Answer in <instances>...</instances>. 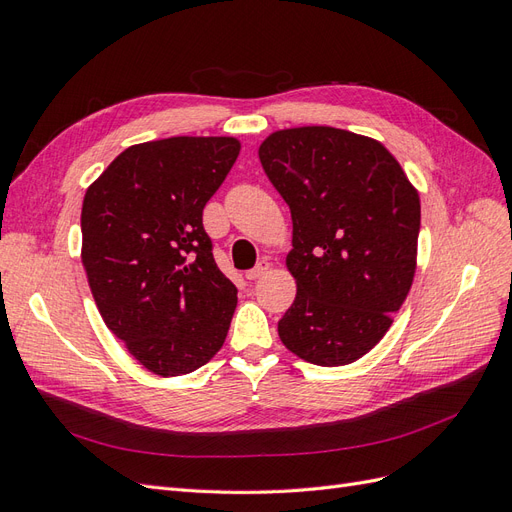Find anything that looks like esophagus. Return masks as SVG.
Segmentation results:
<instances>
[{
    "mask_svg": "<svg viewBox=\"0 0 512 512\" xmlns=\"http://www.w3.org/2000/svg\"><path fill=\"white\" fill-rule=\"evenodd\" d=\"M269 269H271V262L267 258H262L254 269L245 271V277H247V280H260V277H265L269 273Z\"/></svg>",
    "mask_w": 512,
    "mask_h": 512,
    "instance_id": "obj_1",
    "label": "esophagus"
}]
</instances>
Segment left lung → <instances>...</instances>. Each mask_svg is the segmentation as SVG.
Here are the masks:
<instances>
[{
	"mask_svg": "<svg viewBox=\"0 0 512 512\" xmlns=\"http://www.w3.org/2000/svg\"><path fill=\"white\" fill-rule=\"evenodd\" d=\"M258 156L292 218L297 297L277 322L282 344L322 367L359 361L410 292L421 198L389 149L348 130H277Z\"/></svg>",
	"mask_w": 512,
	"mask_h": 512,
	"instance_id": "1",
	"label": "left lung"
}]
</instances>
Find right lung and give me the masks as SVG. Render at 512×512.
Instances as JSON below:
<instances>
[{
  "instance_id": "add662e5",
  "label": "right lung",
  "mask_w": 512,
  "mask_h": 512,
  "mask_svg": "<svg viewBox=\"0 0 512 512\" xmlns=\"http://www.w3.org/2000/svg\"><path fill=\"white\" fill-rule=\"evenodd\" d=\"M241 151L235 136H173L121 151L89 185L81 260L104 324L162 378L222 348L237 288L218 269L203 209Z\"/></svg>"
}]
</instances>
